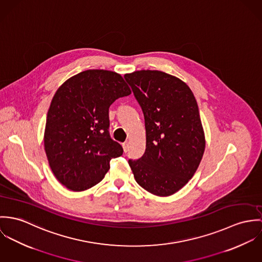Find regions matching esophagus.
I'll list each match as a JSON object with an SVG mask.
<instances>
[{
	"label": "esophagus",
	"mask_w": 262,
	"mask_h": 262,
	"mask_svg": "<svg viewBox=\"0 0 262 262\" xmlns=\"http://www.w3.org/2000/svg\"><path fill=\"white\" fill-rule=\"evenodd\" d=\"M122 148H123L124 152H126V151L128 150V144H127V143H123V144H122Z\"/></svg>",
	"instance_id": "obj_1"
}]
</instances>
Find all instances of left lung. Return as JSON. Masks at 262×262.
<instances>
[{
    "label": "left lung",
    "instance_id": "8db88e82",
    "mask_svg": "<svg viewBox=\"0 0 262 262\" xmlns=\"http://www.w3.org/2000/svg\"><path fill=\"white\" fill-rule=\"evenodd\" d=\"M145 117V151L128 164L137 183L159 197L181 190L196 173L206 140L192 90L159 70L124 74Z\"/></svg>",
    "mask_w": 262,
    "mask_h": 262
}]
</instances>
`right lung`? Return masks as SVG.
I'll return each mask as SVG.
<instances>
[{
	"label": "right lung",
	"instance_id": "right-lung-1",
	"mask_svg": "<svg viewBox=\"0 0 262 262\" xmlns=\"http://www.w3.org/2000/svg\"><path fill=\"white\" fill-rule=\"evenodd\" d=\"M132 93L120 74L82 71L59 86L46 118L44 149L55 178L67 189L85 191L98 184L112 159L123 152L108 134V108Z\"/></svg>",
	"mask_w": 262,
	"mask_h": 262
}]
</instances>
